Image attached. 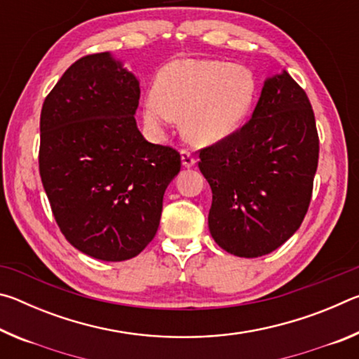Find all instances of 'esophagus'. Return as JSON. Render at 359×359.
Segmentation results:
<instances>
[{
	"label": "esophagus",
	"instance_id": "obj_1",
	"mask_svg": "<svg viewBox=\"0 0 359 359\" xmlns=\"http://www.w3.org/2000/svg\"><path fill=\"white\" fill-rule=\"evenodd\" d=\"M180 156H182V165H184L185 168H191V166H194V163H196V158L191 155V151H188L185 149L180 151Z\"/></svg>",
	"mask_w": 359,
	"mask_h": 359
}]
</instances>
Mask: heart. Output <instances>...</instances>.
<instances>
[{"mask_svg":"<svg viewBox=\"0 0 359 359\" xmlns=\"http://www.w3.org/2000/svg\"><path fill=\"white\" fill-rule=\"evenodd\" d=\"M257 98L250 69L218 60H174L160 71L144 117L154 128L184 117V135L210 145L238 131Z\"/></svg>","mask_w":359,"mask_h":359,"instance_id":"heart-1","label":"heart"}]
</instances>
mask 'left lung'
I'll return each instance as SVG.
<instances>
[{
  "mask_svg": "<svg viewBox=\"0 0 359 359\" xmlns=\"http://www.w3.org/2000/svg\"><path fill=\"white\" fill-rule=\"evenodd\" d=\"M318 151L306 92L287 71L267 79L252 118L199 150L217 244L236 257L257 258L287 242L311 205Z\"/></svg>",
  "mask_w": 359,
  "mask_h": 359,
  "instance_id": "obj_1",
  "label": "left lung"
}]
</instances>
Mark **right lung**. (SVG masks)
Segmentation results:
<instances>
[{
	"label": "right lung",
	"instance_id": "obj_1",
	"mask_svg": "<svg viewBox=\"0 0 359 359\" xmlns=\"http://www.w3.org/2000/svg\"><path fill=\"white\" fill-rule=\"evenodd\" d=\"M137 79L107 52L79 58L41 111L39 174L60 231L77 250L125 261L155 238L180 154L136 126Z\"/></svg>",
	"mask_w": 359,
	"mask_h": 359
}]
</instances>
